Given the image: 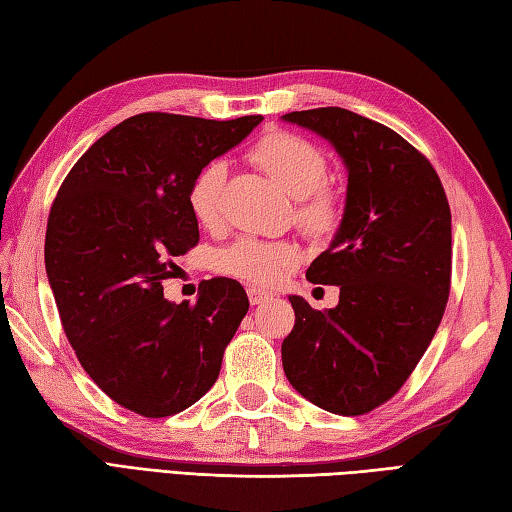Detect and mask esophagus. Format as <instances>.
<instances>
[{"instance_id":"1","label":"esophagus","mask_w":512,"mask_h":512,"mask_svg":"<svg viewBox=\"0 0 512 512\" xmlns=\"http://www.w3.org/2000/svg\"><path fill=\"white\" fill-rule=\"evenodd\" d=\"M246 293H248L250 304H264V302H268V299H273V293H268V290H264V288H255V286H250Z\"/></svg>"}]
</instances>
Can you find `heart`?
I'll list each match as a JSON object with an SVG mask.
<instances>
[{
	"label": "heart",
	"instance_id": "1",
	"mask_svg": "<svg viewBox=\"0 0 512 512\" xmlns=\"http://www.w3.org/2000/svg\"><path fill=\"white\" fill-rule=\"evenodd\" d=\"M250 159L264 173L297 199V222L310 235H326L339 222V199L333 188L324 184L328 159L315 144L284 130L264 135ZM228 166L224 159H213L197 170L188 186V208L202 226L222 222V202ZM297 246L293 242H262L239 239L217 257L219 270L253 284H273L288 268L297 264Z\"/></svg>",
	"mask_w": 512,
	"mask_h": 512
}]
</instances>
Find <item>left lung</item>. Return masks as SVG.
<instances>
[{"mask_svg": "<svg viewBox=\"0 0 512 512\" xmlns=\"http://www.w3.org/2000/svg\"><path fill=\"white\" fill-rule=\"evenodd\" d=\"M335 148L348 173L333 242L308 266L339 286L335 308L290 295L295 326L282 344L288 382L335 415H364L413 373L444 317L450 290V208L435 168L404 137L346 108L282 117Z\"/></svg>", "mask_w": 512, "mask_h": 512, "instance_id": "obj_1", "label": "left lung"}]
</instances>
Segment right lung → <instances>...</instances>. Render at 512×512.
Listing matches in <instances>:
<instances>
[{
  "label": "right lung",
  "mask_w": 512,
  "mask_h": 512,
  "mask_svg": "<svg viewBox=\"0 0 512 512\" xmlns=\"http://www.w3.org/2000/svg\"><path fill=\"white\" fill-rule=\"evenodd\" d=\"M262 119L130 117L77 159L50 208L44 262L68 342L90 379L137 415L168 417L202 399L248 313L235 279L202 282L193 306L168 302L162 282L199 242L195 173Z\"/></svg>",
  "instance_id": "obj_1"
}]
</instances>
